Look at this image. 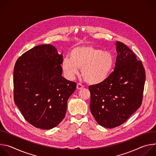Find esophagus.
Masks as SVG:
<instances>
[{"label":"esophagus","instance_id":"34e87169","mask_svg":"<svg viewBox=\"0 0 156 156\" xmlns=\"http://www.w3.org/2000/svg\"><path fill=\"white\" fill-rule=\"evenodd\" d=\"M83 87H84V86L82 85L81 83H78L76 85V88L78 90H82Z\"/></svg>","mask_w":156,"mask_h":156}]
</instances>
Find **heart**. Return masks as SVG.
I'll return each instance as SVG.
<instances>
[{"label": "heart", "instance_id": "heart-1", "mask_svg": "<svg viewBox=\"0 0 156 156\" xmlns=\"http://www.w3.org/2000/svg\"><path fill=\"white\" fill-rule=\"evenodd\" d=\"M114 65V58L110 53L90 46L74 48L70 58H65L62 67L66 78L72 80L81 69L83 79L90 84L104 82L110 75Z\"/></svg>", "mask_w": 156, "mask_h": 156}]
</instances>
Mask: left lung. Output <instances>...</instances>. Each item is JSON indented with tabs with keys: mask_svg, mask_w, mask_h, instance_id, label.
I'll return each instance as SVG.
<instances>
[{
	"mask_svg": "<svg viewBox=\"0 0 156 156\" xmlns=\"http://www.w3.org/2000/svg\"><path fill=\"white\" fill-rule=\"evenodd\" d=\"M115 67L102 83L89 86L90 109L99 125L112 128L125 122L141 106L146 74L141 60L117 41Z\"/></svg>",
	"mask_w": 156,
	"mask_h": 156,
	"instance_id": "8db88e82",
	"label": "left lung"
}]
</instances>
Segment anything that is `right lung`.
Returning <instances> with one entry per match:
<instances>
[{
    "instance_id": "obj_1",
    "label": "right lung",
    "mask_w": 156,
    "mask_h": 156,
    "mask_svg": "<svg viewBox=\"0 0 156 156\" xmlns=\"http://www.w3.org/2000/svg\"><path fill=\"white\" fill-rule=\"evenodd\" d=\"M63 55L51 44L22 54L13 70V98L25 119L36 128L49 129L64 119L67 101L76 83L62 76Z\"/></svg>"
}]
</instances>
